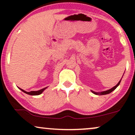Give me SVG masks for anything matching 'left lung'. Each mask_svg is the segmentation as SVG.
<instances>
[{
	"mask_svg": "<svg viewBox=\"0 0 135 135\" xmlns=\"http://www.w3.org/2000/svg\"><path fill=\"white\" fill-rule=\"evenodd\" d=\"M121 79H120V80L119 81V83H118V84L116 85L115 86H114V87H112V88H110V89H109V90H106V91H101V92H99V93H97V92H95V91H91V92L93 93H94V94H95V95H107V94H109V93H111L112 91H113L119 85V84H120V82H121Z\"/></svg>",
	"mask_w": 135,
	"mask_h": 135,
	"instance_id": "left-lung-1",
	"label": "left lung"
}]
</instances>
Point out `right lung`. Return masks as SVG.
<instances>
[{
	"label": "right lung",
	"instance_id": "obj_1",
	"mask_svg": "<svg viewBox=\"0 0 135 135\" xmlns=\"http://www.w3.org/2000/svg\"><path fill=\"white\" fill-rule=\"evenodd\" d=\"M47 88V87L42 88V89L40 90H38V91H29V92L26 91H25V90H23V89H21V88H19L22 91H23L24 93L27 94V95H40V94H41L42 92H43L44 90H45Z\"/></svg>",
	"mask_w": 135,
	"mask_h": 135
}]
</instances>
